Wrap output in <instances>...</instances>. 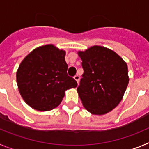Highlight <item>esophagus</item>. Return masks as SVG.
Here are the masks:
<instances>
[{"mask_svg":"<svg viewBox=\"0 0 149 149\" xmlns=\"http://www.w3.org/2000/svg\"><path fill=\"white\" fill-rule=\"evenodd\" d=\"M73 78H74V79L76 80V81H77L78 83H79V78H80V76H79V75H76V76H75L74 77H73Z\"/></svg>","mask_w":149,"mask_h":149,"instance_id":"34e87169","label":"esophagus"}]
</instances>
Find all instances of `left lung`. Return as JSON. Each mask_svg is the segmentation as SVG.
Here are the masks:
<instances>
[{"label":"left lung","mask_w":149,"mask_h":149,"mask_svg":"<svg viewBox=\"0 0 149 149\" xmlns=\"http://www.w3.org/2000/svg\"><path fill=\"white\" fill-rule=\"evenodd\" d=\"M78 55L84 70L77 88L83 106L92 114H105L124 96L129 81L126 62L113 50L97 45Z\"/></svg>","instance_id":"8db88e82"}]
</instances>
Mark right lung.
<instances>
[{
    "label": "right lung",
    "mask_w": 149,
    "mask_h": 149,
    "mask_svg": "<svg viewBox=\"0 0 149 149\" xmlns=\"http://www.w3.org/2000/svg\"><path fill=\"white\" fill-rule=\"evenodd\" d=\"M66 52L53 45L38 47L20 64L16 73L18 88L25 102L39 111L59 105L65 91L77 87L67 73Z\"/></svg>",
    "instance_id": "1"
}]
</instances>
